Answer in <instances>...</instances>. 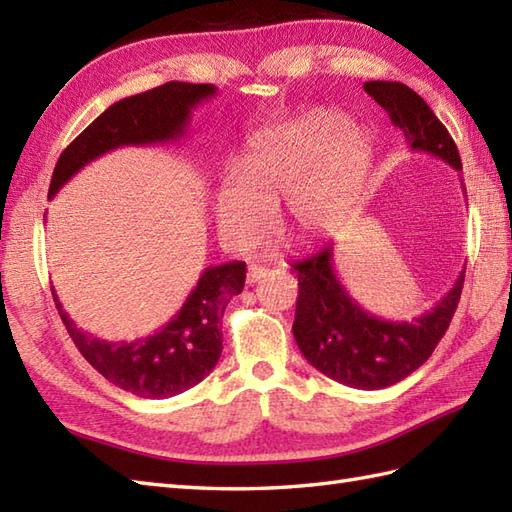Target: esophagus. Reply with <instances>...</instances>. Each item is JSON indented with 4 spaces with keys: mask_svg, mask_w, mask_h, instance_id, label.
I'll use <instances>...</instances> for the list:
<instances>
[{
    "mask_svg": "<svg viewBox=\"0 0 512 512\" xmlns=\"http://www.w3.org/2000/svg\"><path fill=\"white\" fill-rule=\"evenodd\" d=\"M266 273H268V268H264V266H257V264H250V266H248V273H246L248 284H257L259 279L266 277Z\"/></svg>",
    "mask_w": 512,
    "mask_h": 512,
    "instance_id": "34e87169",
    "label": "esophagus"
}]
</instances>
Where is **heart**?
<instances>
[{
  "label": "heart",
  "instance_id": "b5f03b06",
  "mask_svg": "<svg viewBox=\"0 0 512 512\" xmlns=\"http://www.w3.org/2000/svg\"><path fill=\"white\" fill-rule=\"evenodd\" d=\"M372 158V136L328 107L262 129L248 140L237 173H226L217 187L222 237L233 248H253L281 200V217L292 231H325L352 204Z\"/></svg>",
  "mask_w": 512,
  "mask_h": 512
}]
</instances>
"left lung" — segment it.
I'll list each match as a JSON object with an SVG mask.
<instances>
[{
	"label": "left lung",
	"mask_w": 512,
	"mask_h": 512,
	"mask_svg": "<svg viewBox=\"0 0 512 512\" xmlns=\"http://www.w3.org/2000/svg\"><path fill=\"white\" fill-rule=\"evenodd\" d=\"M363 88L402 129L413 151H427L462 169L447 127L416 92L398 81H367ZM292 268L299 273L292 334L301 354L321 374L356 389H383L416 372L449 330L464 286L462 270L436 308L413 321H385L347 295L334 273L332 246Z\"/></svg>",
	"instance_id": "obj_1"
}]
</instances>
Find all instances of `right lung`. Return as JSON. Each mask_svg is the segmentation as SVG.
<instances>
[{
  "label": "right lung",
  "instance_id": "right-lung-1",
  "mask_svg": "<svg viewBox=\"0 0 512 512\" xmlns=\"http://www.w3.org/2000/svg\"><path fill=\"white\" fill-rule=\"evenodd\" d=\"M215 96L211 83L169 81L160 88L129 96L90 123L54 167L48 198L76 171L123 145H156L184 136L191 110ZM246 264L228 262L206 268L176 317L138 341L110 343L76 328L57 295L59 317L76 350L110 383L138 398H171L198 385L213 372L222 354V317L226 303L244 290Z\"/></svg>",
  "mask_w": 512,
  "mask_h": 512
}]
</instances>
